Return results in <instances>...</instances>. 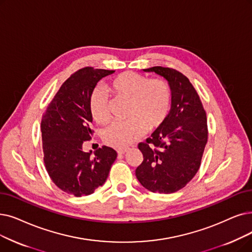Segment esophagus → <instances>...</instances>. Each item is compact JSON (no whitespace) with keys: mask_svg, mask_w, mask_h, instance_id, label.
<instances>
[{"mask_svg":"<svg viewBox=\"0 0 252 252\" xmlns=\"http://www.w3.org/2000/svg\"><path fill=\"white\" fill-rule=\"evenodd\" d=\"M126 151H127V148H119V149H117L118 155H124V153H126Z\"/></svg>","mask_w":252,"mask_h":252,"instance_id":"obj_1","label":"esophagus"}]
</instances>
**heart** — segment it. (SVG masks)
Wrapping results in <instances>:
<instances>
[{"instance_id":"obj_1","label":"heart","mask_w":252,"mask_h":252,"mask_svg":"<svg viewBox=\"0 0 252 252\" xmlns=\"http://www.w3.org/2000/svg\"><path fill=\"white\" fill-rule=\"evenodd\" d=\"M106 89L129 103L126 110L128 119L112 124L104 132L105 143L112 147H126L146 129L152 132L158 128L170 113L172 92L169 83L162 79H149L135 72H124L109 81ZM89 108L96 124L104 126L110 122L107 95L103 91L93 92Z\"/></svg>"}]
</instances>
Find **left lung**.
<instances>
[{"label": "left lung", "instance_id": "8db88e82", "mask_svg": "<svg viewBox=\"0 0 252 252\" xmlns=\"http://www.w3.org/2000/svg\"><path fill=\"white\" fill-rule=\"evenodd\" d=\"M143 71L168 81L172 105L165 123L138 145L143 161L136 169V177L152 192L172 193L183 189L200 169L208 140L207 116L187 76L158 65Z\"/></svg>", "mask_w": 252, "mask_h": 252}]
</instances>
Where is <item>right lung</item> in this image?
Masks as SVG:
<instances>
[{
	"instance_id": "right-lung-1",
	"label": "right lung",
	"mask_w": 252,
	"mask_h": 252,
	"mask_svg": "<svg viewBox=\"0 0 252 252\" xmlns=\"http://www.w3.org/2000/svg\"><path fill=\"white\" fill-rule=\"evenodd\" d=\"M113 70L86 67L72 74L54 95L41 122L44 163L59 189L75 196L92 194L105 183L116 151L108 146L84 152L92 139L90 97L96 83Z\"/></svg>"
}]
</instances>
